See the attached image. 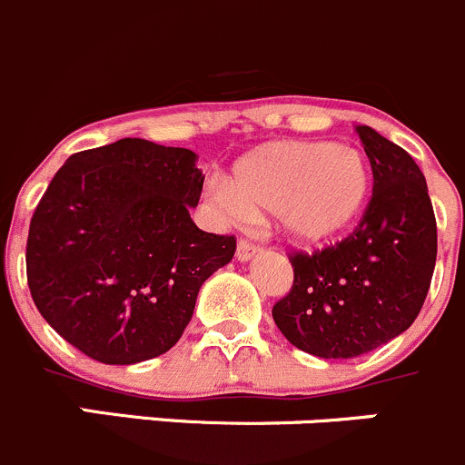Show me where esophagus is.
I'll use <instances>...</instances> for the list:
<instances>
[{
	"label": "esophagus",
	"instance_id": "obj_1",
	"mask_svg": "<svg viewBox=\"0 0 465 465\" xmlns=\"http://www.w3.org/2000/svg\"><path fill=\"white\" fill-rule=\"evenodd\" d=\"M259 254V247L250 245L247 241H238V247H236V259L241 262H247L250 259H254V256Z\"/></svg>",
	"mask_w": 465,
	"mask_h": 465
}]
</instances>
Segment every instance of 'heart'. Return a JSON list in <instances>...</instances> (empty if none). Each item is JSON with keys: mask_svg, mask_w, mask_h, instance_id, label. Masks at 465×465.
I'll return each instance as SVG.
<instances>
[{"mask_svg": "<svg viewBox=\"0 0 465 465\" xmlns=\"http://www.w3.org/2000/svg\"><path fill=\"white\" fill-rule=\"evenodd\" d=\"M367 154L349 143L272 142L242 154L211 200L229 218L272 213L299 245H328L355 227L371 198Z\"/></svg>", "mask_w": 465, "mask_h": 465, "instance_id": "heart-1", "label": "heart"}]
</instances>
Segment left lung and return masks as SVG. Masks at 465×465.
<instances>
[{
	"mask_svg": "<svg viewBox=\"0 0 465 465\" xmlns=\"http://www.w3.org/2000/svg\"><path fill=\"white\" fill-rule=\"evenodd\" d=\"M373 171V198L349 238L294 254V283L272 308L285 340L323 360L369 353L405 332L428 297L436 220L419 163L369 125H355Z\"/></svg>",
	"mask_w": 465,
	"mask_h": 465,
	"instance_id": "8db88e82",
	"label": "left lung"
}]
</instances>
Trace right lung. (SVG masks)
I'll list each match as a JSON object with an SVG mask.
<instances>
[{
	"instance_id": "right-lung-1",
	"label": "right lung",
	"mask_w": 465,
	"mask_h": 465,
	"mask_svg": "<svg viewBox=\"0 0 465 465\" xmlns=\"http://www.w3.org/2000/svg\"><path fill=\"white\" fill-rule=\"evenodd\" d=\"M198 154L119 139L72 154L31 218L26 279L46 323L103 364L177 344L200 288L236 252L198 229Z\"/></svg>"
}]
</instances>
